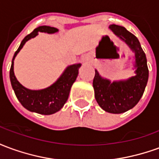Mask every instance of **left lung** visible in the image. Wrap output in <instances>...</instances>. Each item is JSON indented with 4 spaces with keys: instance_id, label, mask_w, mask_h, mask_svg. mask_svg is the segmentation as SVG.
<instances>
[{
    "instance_id": "1",
    "label": "left lung",
    "mask_w": 159,
    "mask_h": 159,
    "mask_svg": "<svg viewBox=\"0 0 159 159\" xmlns=\"http://www.w3.org/2000/svg\"><path fill=\"white\" fill-rule=\"evenodd\" d=\"M109 28L135 53L136 75L126 81L111 83L95 70L93 86L97 103L107 112L118 114L132 109L140 101L147 86L149 71L147 57L136 36L123 26L111 25Z\"/></svg>"
}]
</instances>
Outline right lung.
<instances>
[{"label":"right lung","mask_w":159,"mask_h":159,"mask_svg":"<svg viewBox=\"0 0 159 159\" xmlns=\"http://www.w3.org/2000/svg\"><path fill=\"white\" fill-rule=\"evenodd\" d=\"M58 29L50 26H39L32 32L26 36L20 43L18 50L16 51L12 60L10 68V81L16 96L23 107L30 111L43 115H50L57 112L65 105L68 97L70 90L78 75V69L81 64H76L68 66L61 76L52 86L42 90H30L22 86L16 79L13 72V60L18 52L22 48L28 40L31 39L38 35V32L55 33Z\"/></svg>","instance_id":"right-lung-1"}]
</instances>
